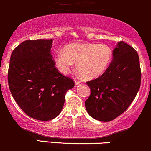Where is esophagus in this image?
Returning <instances> with one entry per match:
<instances>
[{
    "label": "esophagus",
    "instance_id": "obj_1",
    "mask_svg": "<svg viewBox=\"0 0 151 151\" xmlns=\"http://www.w3.org/2000/svg\"><path fill=\"white\" fill-rule=\"evenodd\" d=\"M81 83V81H78V80H75V83H76V85H78V84H79V83Z\"/></svg>",
    "mask_w": 151,
    "mask_h": 151
}]
</instances>
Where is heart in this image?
<instances>
[{"instance_id": "1", "label": "heart", "mask_w": 151, "mask_h": 151, "mask_svg": "<svg viewBox=\"0 0 151 151\" xmlns=\"http://www.w3.org/2000/svg\"><path fill=\"white\" fill-rule=\"evenodd\" d=\"M108 45L92 43H73L56 51L54 62L59 72L68 74L76 63V69L86 79L96 78L104 73L112 61Z\"/></svg>"}]
</instances>
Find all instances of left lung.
I'll return each mask as SVG.
<instances>
[{
  "instance_id": "8db88e82",
  "label": "left lung",
  "mask_w": 151,
  "mask_h": 151,
  "mask_svg": "<svg viewBox=\"0 0 151 151\" xmlns=\"http://www.w3.org/2000/svg\"><path fill=\"white\" fill-rule=\"evenodd\" d=\"M107 70L86 82L91 94L85 101L89 115L100 121H111L123 114L135 98L141 84V68L137 52L123 41L113 50Z\"/></svg>"
}]
</instances>
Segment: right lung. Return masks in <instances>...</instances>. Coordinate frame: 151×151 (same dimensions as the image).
<instances>
[{
  "label": "right lung",
  "mask_w": 151,
  "mask_h": 151,
  "mask_svg": "<svg viewBox=\"0 0 151 151\" xmlns=\"http://www.w3.org/2000/svg\"><path fill=\"white\" fill-rule=\"evenodd\" d=\"M52 41L23 42L13 50L9 66L8 83L14 101L27 115L41 121L60 114L67 92L75 86L56 68Z\"/></svg>",
  "instance_id": "obj_1"
}]
</instances>
